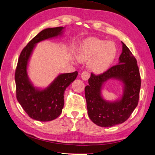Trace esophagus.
<instances>
[{"instance_id":"obj_1","label":"esophagus","mask_w":155,"mask_h":155,"mask_svg":"<svg viewBox=\"0 0 155 155\" xmlns=\"http://www.w3.org/2000/svg\"><path fill=\"white\" fill-rule=\"evenodd\" d=\"M90 77V74L88 72H83L81 74V78L84 81H87L88 80V79Z\"/></svg>"}]
</instances>
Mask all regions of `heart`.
I'll return each instance as SVG.
<instances>
[{
	"instance_id": "obj_1",
	"label": "heart",
	"mask_w": 155,
	"mask_h": 155,
	"mask_svg": "<svg viewBox=\"0 0 155 155\" xmlns=\"http://www.w3.org/2000/svg\"><path fill=\"white\" fill-rule=\"evenodd\" d=\"M116 55L117 48L113 42L91 38L79 48L76 58L80 62L87 61V67L93 73L100 74L110 67Z\"/></svg>"
}]
</instances>
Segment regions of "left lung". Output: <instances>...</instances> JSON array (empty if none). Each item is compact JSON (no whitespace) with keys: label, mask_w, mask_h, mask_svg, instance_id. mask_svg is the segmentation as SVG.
Masks as SVG:
<instances>
[{"label":"left lung","mask_w":155,"mask_h":155,"mask_svg":"<svg viewBox=\"0 0 155 155\" xmlns=\"http://www.w3.org/2000/svg\"><path fill=\"white\" fill-rule=\"evenodd\" d=\"M122 51L118 64L95 76L92 73L85 88L89 118L98 126L110 127L127 120L138 105L141 86L137 59L122 41ZM110 79L120 81L123 93L116 101L105 100L102 95L105 83Z\"/></svg>","instance_id":"1"}]
</instances>
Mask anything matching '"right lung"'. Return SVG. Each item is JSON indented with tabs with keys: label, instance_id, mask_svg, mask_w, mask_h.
<instances>
[{
	"label": "right lung",
	"instance_id": "1",
	"mask_svg": "<svg viewBox=\"0 0 155 155\" xmlns=\"http://www.w3.org/2000/svg\"><path fill=\"white\" fill-rule=\"evenodd\" d=\"M64 27L48 28L39 32L21 51L15 74L17 99L31 118L40 121L56 119L62 112L66 88L78 76V72L60 74L45 88L34 86L28 68L36 45L63 35Z\"/></svg>",
	"mask_w": 155,
	"mask_h": 155
}]
</instances>
